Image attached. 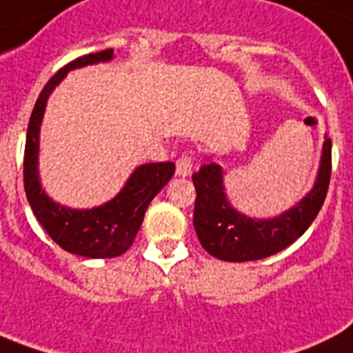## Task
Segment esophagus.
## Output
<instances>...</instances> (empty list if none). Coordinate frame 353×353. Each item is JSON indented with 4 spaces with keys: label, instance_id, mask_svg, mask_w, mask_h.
<instances>
[{
    "label": "esophagus",
    "instance_id": "esophagus-1",
    "mask_svg": "<svg viewBox=\"0 0 353 353\" xmlns=\"http://www.w3.org/2000/svg\"><path fill=\"white\" fill-rule=\"evenodd\" d=\"M192 170H194V161H192V158L188 154H183L181 158L176 161V174L177 176L186 177L190 176Z\"/></svg>",
    "mask_w": 353,
    "mask_h": 353
}]
</instances>
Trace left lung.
<instances>
[{
	"instance_id": "8db88e82",
	"label": "left lung",
	"mask_w": 353,
	"mask_h": 353,
	"mask_svg": "<svg viewBox=\"0 0 353 353\" xmlns=\"http://www.w3.org/2000/svg\"><path fill=\"white\" fill-rule=\"evenodd\" d=\"M332 170V141L325 140L319 170L312 190L303 199L272 219L248 217L232 206L224 192L222 168L217 163L203 165L194 179V228L201 245L224 262L268 259L300 239L312 224L327 197Z\"/></svg>"
}]
</instances>
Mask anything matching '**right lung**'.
<instances>
[{
  "instance_id": "1",
  "label": "right lung",
  "mask_w": 353,
  "mask_h": 353,
  "mask_svg": "<svg viewBox=\"0 0 353 353\" xmlns=\"http://www.w3.org/2000/svg\"><path fill=\"white\" fill-rule=\"evenodd\" d=\"M111 59L112 50L109 48L75 59L59 70L41 91L26 132L23 176L26 199L30 203L32 212L53 242H57L62 250L88 259H112L125 253L134 242L147 206L176 172V165L172 161L140 165L111 201L88 210L68 208L64 204L50 199L48 194L43 190L37 167L39 132L50 94L68 75V71L99 62H109Z\"/></svg>"
}]
</instances>
